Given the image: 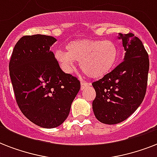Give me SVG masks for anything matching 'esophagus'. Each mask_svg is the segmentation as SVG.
Returning a JSON list of instances; mask_svg holds the SVG:
<instances>
[{
	"label": "esophagus",
	"mask_w": 157,
	"mask_h": 157,
	"mask_svg": "<svg viewBox=\"0 0 157 157\" xmlns=\"http://www.w3.org/2000/svg\"><path fill=\"white\" fill-rule=\"evenodd\" d=\"M91 83L90 82H88V81H81V90H84L86 87L88 86H90Z\"/></svg>",
	"instance_id": "esophagus-1"
}]
</instances>
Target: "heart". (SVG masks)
<instances>
[{"label":"heart","mask_w":157,"mask_h":157,"mask_svg":"<svg viewBox=\"0 0 157 157\" xmlns=\"http://www.w3.org/2000/svg\"><path fill=\"white\" fill-rule=\"evenodd\" d=\"M67 52L57 50L55 59L64 71L74 70V61L80 62V67L87 76L100 78L112 71L119 59V50L112 40H73L66 46Z\"/></svg>","instance_id":"obj_1"}]
</instances>
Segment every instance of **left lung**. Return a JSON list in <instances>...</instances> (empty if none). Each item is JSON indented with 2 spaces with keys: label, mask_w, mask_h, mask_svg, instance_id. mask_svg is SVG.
Masks as SVG:
<instances>
[{
  "label": "left lung",
  "mask_w": 157,
  "mask_h": 157,
  "mask_svg": "<svg viewBox=\"0 0 157 157\" xmlns=\"http://www.w3.org/2000/svg\"><path fill=\"white\" fill-rule=\"evenodd\" d=\"M119 38L126 51L124 61L92 83L96 92L94 113L103 124H118L126 120L140 106L146 94L148 54L133 33H120Z\"/></svg>",
  "instance_id": "obj_1"
}]
</instances>
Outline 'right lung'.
I'll list each match as a JSON object with an SVG mask.
<instances>
[{"mask_svg":"<svg viewBox=\"0 0 157 157\" xmlns=\"http://www.w3.org/2000/svg\"><path fill=\"white\" fill-rule=\"evenodd\" d=\"M50 36L21 37L14 45L9 69L16 102L29 121L42 128H55L68 117L81 88L76 76L62 71L50 46Z\"/></svg>","mask_w":157,"mask_h":157,"instance_id":"obj_1","label":"right lung"}]
</instances>
